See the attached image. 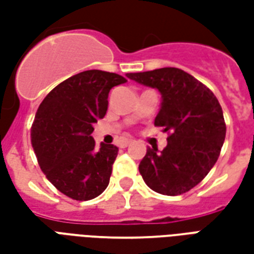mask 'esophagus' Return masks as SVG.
Instances as JSON below:
<instances>
[{
    "label": "esophagus",
    "instance_id": "esophagus-1",
    "mask_svg": "<svg viewBox=\"0 0 254 254\" xmlns=\"http://www.w3.org/2000/svg\"><path fill=\"white\" fill-rule=\"evenodd\" d=\"M130 144H132V140H127V141H124V143L120 144V147H121V148H127Z\"/></svg>",
    "mask_w": 254,
    "mask_h": 254
}]
</instances>
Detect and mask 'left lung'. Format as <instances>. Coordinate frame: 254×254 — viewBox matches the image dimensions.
<instances>
[{
  "label": "left lung",
  "instance_id": "1",
  "mask_svg": "<svg viewBox=\"0 0 254 254\" xmlns=\"http://www.w3.org/2000/svg\"><path fill=\"white\" fill-rule=\"evenodd\" d=\"M127 77L159 91L162 105L155 127L169 133L166 148H147L140 162L144 182L166 196L189 191L216 163L226 137L223 111L216 96L178 67L127 73Z\"/></svg>",
  "mask_w": 254,
  "mask_h": 254
}]
</instances>
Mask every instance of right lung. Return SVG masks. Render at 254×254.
<instances>
[{
	"label": "right lung",
	"instance_id": "add662e5",
	"mask_svg": "<svg viewBox=\"0 0 254 254\" xmlns=\"http://www.w3.org/2000/svg\"><path fill=\"white\" fill-rule=\"evenodd\" d=\"M127 83L117 73L85 70L53 88L36 111L31 143L49 181L65 196L87 201L110 182L118 148L95 145L94 124L103 118L113 87Z\"/></svg>",
	"mask_w": 254,
	"mask_h": 254
}]
</instances>
